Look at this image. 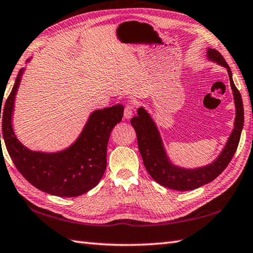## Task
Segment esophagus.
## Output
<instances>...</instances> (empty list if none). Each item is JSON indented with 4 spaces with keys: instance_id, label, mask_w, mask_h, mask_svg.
Masks as SVG:
<instances>
[{
    "instance_id": "esophagus-1",
    "label": "esophagus",
    "mask_w": 253,
    "mask_h": 253,
    "mask_svg": "<svg viewBox=\"0 0 253 253\" xmlns=\"http://www.w3.org/2000/svg\"><path fill=\"white\" fill-rule=\"evenodd\" d=\"M134 112V107L132 105H126V108H125V114H123V116H125L126 119H130V118L132 117Z\"/></svg>"
}]
</instances>
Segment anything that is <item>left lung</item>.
<instances>
[{
    "label": "left lung",
    "mask_w": 253,
    "mask_h": 253,
    "mask_svg": "<svg viewBox=\"0 0 253 253\" xmlns=\"http://www.w3.org/2000/svg\"><path fill=\"white\" fill-rule=\"evenodd\" d=\"M206 56L212 63L222 66L227 70L236 110L233 131L220 155L208 165L196 168H185L175 165L168 155L159 128L149 112L144 107H139L137 116L131 119V125L136 132L139 153L149 175L162 186L181 192L196 189L210 183L225 170L237 149L244 127L243 99L237 87L235 86L231 68L222 55L214 48L208 47Z\"/></svg>",
    "instance_id": "1"
}]
</instances>
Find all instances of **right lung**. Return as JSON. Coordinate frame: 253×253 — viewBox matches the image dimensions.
I'll use <instances>...</instances> for the list:
<instances>
[{
    "label": "right lung",
    "instance_id": "obj_1",
    "mask_svg": "<svg viewBox=\"0 0 253 253\" xmlns=\"http://www.w3.org/2000/svg\"><path fill=\"white\" fill-rule=\"evenodd\" d=\"M25 71V68L19 70L3 106L2 133L10 158L22 176L44 193L59 197L85 194L96 186L104 175L108 139L112 128L122 120L125 107L118 104L92 111L79 136L65 149L31 150L17 138L13 127L15 98Z\"/></svg>",
    "mask_w": 253,
    "mask_h": 253
}]
</instances>
